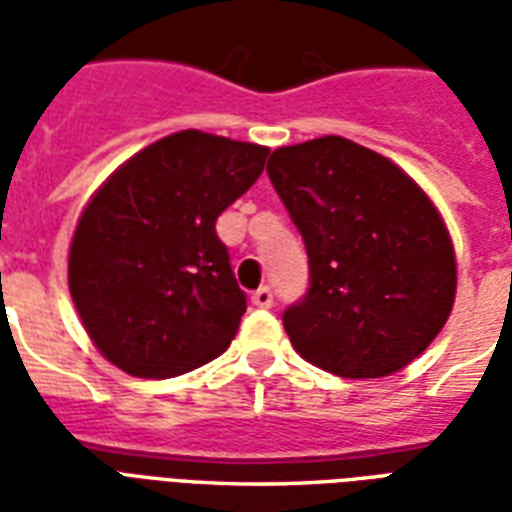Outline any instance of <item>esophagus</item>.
<instances>
[{"mask_svg":"<svg viewBox=\"0 0 512 512\" xmlns=\"http://www.w3.org/2000/svg\"><path fill=\"white\" fill-rule=\"evenodd\" d=\"M252 304H255V307H260V310H268V307H274V293H271V288H268V285L257 288L255 293H252Z\"/></svg>","mask_w":512,"mask_h":512,"instance_id":"34e87169","label":"esophagus"}]
</instances>
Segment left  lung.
I'll use <instances>...</instances> for the list:
<instances>
[{"instance_id":"obj_1","label":"left lung","mask_w":512,"mask_h":512,"mask_svg":"<svg viewBox=\"0 0 512 512\" xmlns=\"http://www.w3.org/2000/svg\"><path fill=\"white\" fill-rule=\"evenodd\" d=\"M266 172L310 257V288L282 312L293 348L343 378L414 362L455 301V252L428 194L343 136L279 147Z\"/></svg>"}]
</instances>
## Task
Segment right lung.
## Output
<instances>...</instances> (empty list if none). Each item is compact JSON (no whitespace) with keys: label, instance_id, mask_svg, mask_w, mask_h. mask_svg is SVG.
I'll list each match as a JSON object with an SVG mask.
<instances>
[{"label":"right lung","instance_id":"obj_1","mask_svg":"<svg viewBox=\"0 0 512 512\" xmlns=\"http://www.w3.org/2000/svg\"><path fill=\"white\" fill-rule=\"evenodd\" d=\"M268 147L180 131L128 158L73 233L68 285L98 351L136 378L211 362L246 312L216 219L252 189Z\"/></svg>","mask_w":512,"mask_h":512}]
</instances>
